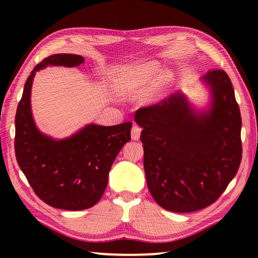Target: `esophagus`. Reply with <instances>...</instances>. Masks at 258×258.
<instances>
[{"label":"esophagus","mask_w":258,"mask_h":258,"mask_svg":"<svg viewBox=\"0 0 258 258\" xmlns=\"http://www.w3.org/2000/svg\"><path fill=\"white\" fill-rule=\"evenodd\" d=\"M141 131L142 128L140 127V126H133L132 127V131H131V137H132V140H134V141H138V140L140 139V135H141Z\"/></svg>","instance_id":"1"}]
</instances>
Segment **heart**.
Masks as SVG:
<instances>
[{"label": "heart", "mask_w": 258, "mask_h": 258, "mask_svg": "<svg viewBox=\"0 0 258 258\" xmlns=\"http://www.w3.org/2000/svg\"><path fill=\"white\" fill-rule=\"evenodd\" d=\"M158 76V66L157 64H150L148 66L145 72L142 73V75L138 77L137 80L133 81H121L119 83H117L116 85V90L117 92L120 94H126L131 92V91L137 89V87H145L148 86L149 84H151L152 82H155L154 89H152V93H160L163 92L165 89H167V86L169 85V76L166 73H161L159 74V78L157 79L156 76ZM157 80H156L155 78Z\"/></svg>", "instance_id": "obj_1"}]
</instances>
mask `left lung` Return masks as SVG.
<instances>
[{
	"instance_id": "left-lung-1",
	"label": "left lung",
	"mask_w": 258,
	"mask_h": 258,
	"mask_svg": "<svg viewBox=\"0 0 258 258\" xmlns=\"http://www.w3.org/2000/svg\"><path fill=\"white\" fill-rule=\"evenodd\" d=\"M211 103L196 110L182 92L140 108L143 166L156 203L174 213L196 212L215 203L241 161V115L224 71L202 77Z\"/></svg>"
}]
</instances>
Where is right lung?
<instances>
[{
	"mask_svg": "<svg viewBox=\"0 0 258 258\" xmlns=\"http://www.w3.org/2000/svg\"><path fill=\"white\" fill-rule=\"evenodd\" d=\"M82 55L59 53L45 58L25 83L16 112L17 161L37 197L50 206L82 211L101 199L113 160L131 140L132 123L115 126L89 124L72 137L55 140L35 124L30 93L36 72L47 66L77 67Z\"/></svg>",
	"mask_w": 258,
	"mask_h": 258,
	"instance_id": "add662e5",
	"label": "right lung"
}]
</instances>
